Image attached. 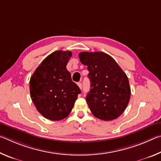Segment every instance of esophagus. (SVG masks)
Segmentation results:
<instances>
[{
	"mask_svg": "<svg viewBox=\"0 0 161 161\" xmlns=\"http://www.w3.org/2000/svg\"><path fill=\"white\" fill-rule=\"evenodd\" d=\"M77 85H78L79 87H80V89H81V86H82V85H81V82H78L77 83Z\"/></svg>",
	"mask_w": 161,
	"mask_h": 161,
	"instance_id": "esophagus-1",
	"label": "esophagus"
}]
</instances>
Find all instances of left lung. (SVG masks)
Returning a JSON list of instances; mask_svg holds the SVG:
<instances>
[{"label": "left lung", "instance_id": "left-lung-1", "mask_svg": "<svg viewBox=\"0 0 161 161\" xmlns=\"http://www.w3.org/2000/svg\"><path fill=\"white\" fill-rule=\"evenodd\" d=\"M79 58L89 72L91 89L86 100L92 113L103 121L118 118L126 109L130 97L126 75L110 55L103 52H82Z\"/></svg>", "mask_w": 161, "mask_h": 161}]
</instances>
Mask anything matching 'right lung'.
Wrapping results in <instances>:
<instances>
[{
  "label": "right lung",
  "mask_w": 161,
  "mask_h": 161,
  "mask_svg": "<svg viewBox=\"0 0 161 161\" xmlns=\"http://www.w3.org/2000/svg\"><path fill=\"white\" fill-rule=\"evenodd\" d=\"M72 54L54 51L41 62L30 80L32 102L45 118L52 121L68 116L81 93L66 67Z\"/></svg>",
  "instance_id": "obj_1"
}]
</instances>
